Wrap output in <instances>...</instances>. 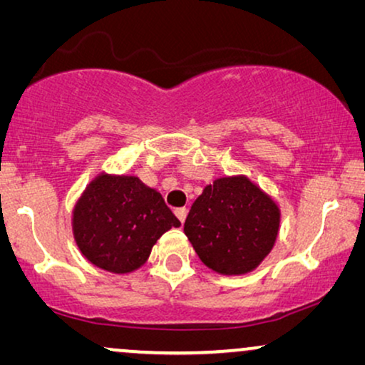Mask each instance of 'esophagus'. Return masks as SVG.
Returning a JSON list of instances; mask_svg holds the SVG:
<instances>
[{"instance_id": "34e87169", "label": "esophagus", "mask_w": 365, "mask_h": 365, "mask_svg": "<svg viewBox=\"0 0 365 365\" xmlns=\"http://www.w3.org/2000/svg\"><path fill=\"white\" fill-rule=\"evenodd\" d=\"M174 214H176V217L179 219V221L184 222V221H186V217H187V209L186 207H178V209H174Z\"/></svg>"}]
</instances>
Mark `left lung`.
<instances>
[{
    "instance_id": "1",
    "label": "left lung",
    "mask_w": 365,
    "mask_h": 365,
    "mask_svg": "<svg viewBox=\"0 0 365 365\" xmlns=\"http://www.w3.org/2000/svg\"><path fill=\"white\" fill-rule=\"evenodd\" d=\"M281 209L244 174L217 178L192 202L184 232L204 266L222 276L256 269L276 244Z\"/></svg>"
}]
</instances>
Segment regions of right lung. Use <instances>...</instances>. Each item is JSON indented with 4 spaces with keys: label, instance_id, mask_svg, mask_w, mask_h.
Segmentation results:
<instances>
[{
    "label": "right lung",
    "instance_id": "add662e5",
    "mask_svg": "<svg viewBox=\"0 0 365 365\" xmlns=\"http://www.w3.org/2000/svg\"><path fill=\"white\" fill-rule=\"evenodd\" d=\"M73 237L93 266L113 274L138 271L158 239L181 222L156 189L136 176L99 173L73 207Z\"/></svg>",
    "mask_w": 365,
    "mask_h": 365
}]
</instances>
